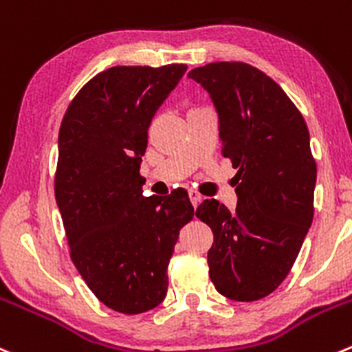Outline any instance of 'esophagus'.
<instances>
[{
	"instance_id": "1",
	"label": "esophagus",
	"mask_w": 352,
	"mask_h": 352,
	"mask_svg": "<svg viewBox=\"0 0 352 352\" xmlns=\"http://www.w3.org/2000/svg\"><path fill=\"white\" fill-rule=\"evenodd\" d=\"M189 199H190V203H192V206L197 208V204L201 203V199H203V197H201V194L196 192V190H189Z\"/></svg>"
}]
</instances>
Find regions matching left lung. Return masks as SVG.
Here are the masks:
<instances>
[{"label": "left lung", "instance_id": "left-lung-1", "mask_svg": "<svg viewBox=\"0 0 352 352\" xmlns=\"http://www.w3.org/2000/svg\"><path fill=\"white\" fill-rule=\"evenodd\" d=\"M218 113L221 155L235 173L237 208L217 199L196 217L213 230L208 267L214 289L234 301H258L284 282L313 221L316 163L305 118L280 85L242 61L189 72Z\"/></svg>", "mask_w": 352, "mask_h": 352}]
</instances>
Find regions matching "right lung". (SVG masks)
<instances>
[{"label": "right lung", "mask_w": 352, "mask_h": 352, "mask_svg": "<svg viewBox=\"0 0 352 352\" xmlns=\"http://www.w3.org/2000/svg\"><path fill=\"white\" fill-rule=\"evenodd\" d=\"M186 70L101 72L68 104L58 135L54 196L70 258L94 296L125 315L165 299L179 232L194 217L187 190L146 197L139 175L153 117Z\"/></svg>", "instance_id": "1"}]
</instances>
